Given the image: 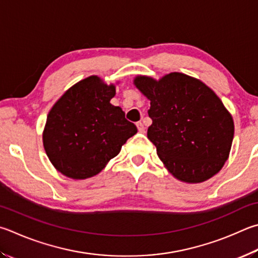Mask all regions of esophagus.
<instances>
[{
	"instance_id": "obj_1",
	"label": "esophagus",
	"mask_w": 258,
	"mask_h": 258,
	"mask_svg": "<svg viewBox=\"0 0 258 258\" xmlns=\"http://www.w3.org/2000/svg\"><path fill=\"white\" fill-rule=\"evenodd\" d=\"M137 126H138L139 132H141V133H144V132H145V127H144V125H143L142 121H138Z\"/></svg>"
}]
</instances>
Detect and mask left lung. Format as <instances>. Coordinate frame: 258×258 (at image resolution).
I'll return each mask as SVG.
<instances>
[{"label": "left lung", "instance_id": "1", "mask_svg": "<svg viewBox=\"0 0 258 258\" xmlns=\"http://www.w3.org/2000/svg\"><path fill=\"white\" fill-rule=\"evenodd\" d=\"M134 84L151 101L148 139L170 174L202 182L223 167L235 126L231 115L198 79L174 72L160 79L138 77Z\"/></svg>", "mask_w": 258, "mask_h": 258}]
</instances>
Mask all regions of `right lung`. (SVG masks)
<instances>
[{
    "mask_svg": "<svg viewBox=\"0 0 258 258\" xmlns=\"http://www.w3.org/2000/svg\"><path fill=\"white\" fill-rule=\"evenodd\" d=\"M115 92L113 84L92 76L70 88L50 109L44 148L63 175L86 179L99 174L138 132L120 107L110 104Z\"/></svg>",
    "mask_w": 258,
    "mask_h": 258,
    "instance_id": "1",
    "label": "right lung"
}]
</instances>
